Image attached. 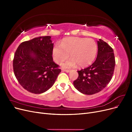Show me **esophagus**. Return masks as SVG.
Listing matches in <instances>:
<instances>
[{
    "label": "esophagus",
    "instance_id": "obj_1",
    "mask_svg": "<svg viewBox=\"0 0 132 132\" xmlns=\"http://www.w3.org/2000/svg\"><path fill=\"white\" fill-rule=\"evenodd\" d=\"M62 70L63 71H65V72H67V73H69L70 71V70H68V69H62Z\"/></svg>",
    "mask_w": 132,
    "mask_h": 132
}]
</instances>
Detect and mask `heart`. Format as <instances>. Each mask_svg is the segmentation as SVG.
I'll return each instance as SVG.
<instances>
[{
  "instance_id": "b5f03b06",
  "label": "heart",
  "mask_w": 132,
  "mask_h": 132,
  "mask_svg": "<svg viewBox=\"0 0 132 132\" xmlns=\"http://www.w3.org/2000/svg\"><path fill=\"white\" fill-rule=\"evenodd\" d=\"M97 52V45L94 39L80 37H69L64 39L61 45H54L52 55L54 61L58 64L68 59H71L63 63L64 68L79 66L86 67L93 62Z\"/></svg>"
}]
</instances>
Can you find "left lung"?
Returning a JSON list of instances; mask_svg holds the SVG:
<instances>
[{
	"mask_svg": "<svg viewBox=\"0 0 132 132\" xmlns=\"http://www.w3.org/2000/svg\"><path fill=\"white\" fill-rule=\"evenodd\" d=\"M97 45L96 61L89 67L78 70V78L73 81L75 88L85 95H93L103 90L114 72L116 62L112 48L101 39Z\"/></svg>",
	"mask_w": 132,
	"mask_h": 132,
	"instance_id": "obj_1",
	"label": "left lung"
}]
</instances>
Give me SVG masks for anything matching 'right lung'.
I'll use <instances>...</instances> for the list:
<instances>
[{"label":"right lung","instance_id":"add662e5","mask_svg":"<svg viewBox=\"0 0 132 132\" xmlns=\"http://www.w3.org/2000/svg\"><path fill=\"white\" fill-rule=\"evenodd\" d=\"M51 38L42 36L23 42L15 53L13 65L15 77L31 93L41 94L48 90L61 71L53 61Z\"/></svg>","mask_w":132,"mask_h":132}]
</instances>
